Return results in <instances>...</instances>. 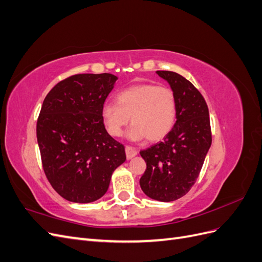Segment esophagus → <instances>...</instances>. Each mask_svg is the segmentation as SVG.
Segmentation results:
<instances>
[{"mask_svg": "<svg viewBox=\"0 0 262 262\" xmlns=\"http://www.w3.org/2000/svg\"><path fill=\"white\" fill-rule=\"evenodd\" d=\"M125 154H126V158H128V160H131L132 157H134L138 154V149L136 147L128 145L125 146Z\"/></svg>", "mask_w": 262, "mask_h": 262, "instance_id": "esophagus-1", "label": "esophagus"}]
</instances>
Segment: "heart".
Masks as SVG:
<instances>
[{
  "mask_svg": "<svg viewBox=\"0 0 262 262\" xmlns=\"http://www.w3.org/2000/svg\"><path fill=\"white\" fill-rule=\"evenodd\" d=\"M101 115L108 132L114 137L121 136L131 117L133 125L128 131L130 140L147 138L153 142L160 141L176 122V95L167 86L137 84L119 92L117 104L106 102Z\"/></svg>",
  "mask_w": 262,
  "mask_h": 262,
  "instance_id": "b5f03b06",
  "label": "heart"
}]
</instances>
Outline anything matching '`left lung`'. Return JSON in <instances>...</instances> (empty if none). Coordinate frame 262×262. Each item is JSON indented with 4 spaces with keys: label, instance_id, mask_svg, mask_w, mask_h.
I'll return each mask as SVG.
<instances>
[{
    "label": "left lung",
    "instance_id": "left-lung-1",
    "mask_svg": "<svg viewBox=\"0 0 262 262\" xmlns=\"http://www.w3.org/2000/svg\"><path fill=\"white\" fill-rule=\"evenodd\" d=\"M156 73L176 95L177 120L162 142L140 152L146 163L140 186L150 199L170 202L184 196L194 185L212 134L208 105L192 83L171 71Z\"/></svg>",
    "mask_w": 262,
    "mask_h": 262
}]
</instances>
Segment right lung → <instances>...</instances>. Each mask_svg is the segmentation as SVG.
Segmentation results:
<instances>
[{"instance_id": "obj_1", "label": "right lung", "mask_w": 262, "mask_h": 262, "mask_svg": "<svg viewBox=\"0 0 262 262\" xmlns=\"http://www.w3.org/2000/svg\"><path fill=\"white\" fill-rule=\"evenodd\" d=\"M118 77L76 74L47 95L37 120V141L47 179L66 200L94 202L125 161L124 146L108 134L101 110Z\"/></svg>"}]
</instances>
